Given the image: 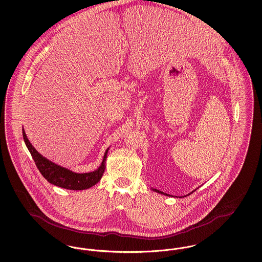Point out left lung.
Returning <instances> with one entry per match:
<instances>
[{"label": "left lung", "mask_w": 262, "mask_h": 262, "mask_svg": "<svg viewBox=\"0 0 262 262\" xmlns=\"http://www.w3.org/2000/svg\"><path fill=\"white\" fill-rule=\"evenodd\" d=\"M155 190H156V191H158V192H160V193H163V194H166V195H168L167 193H164V192H162V191H159V190H157V189H155ZM195 190H196V189H195ZM195 190H193V191H195Z\"/></svg>", "instance_id": "left-lung-1"}]
</instances>
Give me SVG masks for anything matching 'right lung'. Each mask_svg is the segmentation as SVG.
I'll return each instance as SVG.
<instances>
[{"mask_svg":"<svg viewBox=\"0 0 262 262\" xmlns=\"http://www.w3.org/2000/svg\"><path fill=\"white\" fill-rule=\"evenodd\" d=\"M23 136H24L25 144L29 150L34 162L36 164L39 172L49 183L57 187H63L67 189H75V190L85 189L96 185L105 172V163L104 162L107 157L108 149L106 150L103 162L101 164L98 170L91 173L76 174L42 157L31 145L28 138L26 137L24 129H23Z\"/></svg>","mask_w":262,"mask_h":262,"instance_id":"right-lung-1","label":"right lung"}]
</instances>
